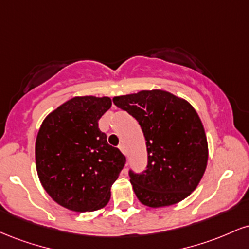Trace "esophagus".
Instances as JSON below:
<instances>
[{"mask_svg":"<svg viewBox=\"0 0 249 249\" xmlns=\"http://www.w3.org/2000/svg\"><path fill=\"white\" fill-rule=\"evenodd\" d=\"M118 148H119V150L122 151V153H123V154H126V150H125V146H124V144H121V145H119Z\"/></svg>","mask_w":249,"mask_h":249,"instance_id":"esophagus-1","label":"esophagus"}]
</instances>
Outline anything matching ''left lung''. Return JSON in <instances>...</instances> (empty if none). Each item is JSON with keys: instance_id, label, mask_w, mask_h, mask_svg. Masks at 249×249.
I'll return each mask as SVG.
<instances>
[{"instance_id": "8db88e82", "label": "left lung", "mask_w": 249, "mask_h": 249, "mask_svg": "<svg viewBox=\"0 0 249 249\" xmlns=\"http://www.w3.org/2000/svg\"><path fill=\"white\" fill-rule=\"evenodd\" d=\"M134 117L144 132L147 170L130 171L137 198L151 208L166 207L187 198L206 171L208 144L201 119L186 99L165 90H142L113 97Z\"/></svg>"}]
</instances>
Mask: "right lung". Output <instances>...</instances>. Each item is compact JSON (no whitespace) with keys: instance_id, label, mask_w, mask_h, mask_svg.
Instances as JSON below:
<instances>
[{"instance_id":"add662e5","label":"right lung","mask_w":249,"mask_h":249,"mask_svg":"<svg viewBox=\"0 0 249 249\" xmlns=\"http://www.w3.org/2000/svg\"><path fill=\"white\" fill-rule=\"evenodd\" d=\"M111 105L110 97H73L51 111L37 133L39 181L53 201L73 212L107 206L126 161L98 127Z\"/></svg>"}]
</instances>
